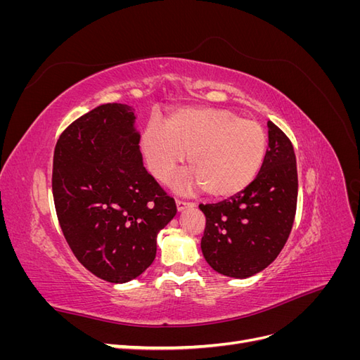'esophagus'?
<instances>
[{
    "mask_svg": "<svg viewBox=\"0 0 360 360\" xmlns=\"http://www.w3.org/2000/svg\"><path fill=\"white\" fill-rule=\"evenodd\" d=\"M176 205H177V212H183V210H186V209H192V207H193L195 204H193V202H186V201L177 200V201H176Z\"/></svg>",
    "mask_w": 360,
    "mask_h": 360,
    "instance_id": "34e87169",
    "label": "esophagus"
}]
</instances>
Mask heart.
Here are the masks:
<instances>
[{"instance_id":"heart-1","label":"heart","mask_w":360,"mask_h":360,"mask_svg":"<svg viewBox=\"0 0 360 360\" xmlns=\"http://www.w3.org/2000/svg\"><path fill=\"white\" fill-rule=\"evenodd\" d=\"M139 148L159 181H167L188 153L192 172L177 186L198 184L212 197L226 198L255 179L266 155V134L255 120L238 118L228 110L186 108L174 112L167 127L150 122Z\"/></svg>"}]
</instances>
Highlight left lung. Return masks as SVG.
I'll return each instance as SVG.
<instances>
[{
    "label": "left lung",
    "instance_id": "obj_1",
    "mask_svg": "<svg viewBox=\"0 0 360 360\" xmlns=\"http://www.w3.org/2000/svg\"><path fill=\"white\" fill-rule=\"evenodd\" d=\"M263 165L246 189L217 204H201V250L224 276L245 279L264 270L284 248L297 204V167L290 139L271 122Z\"/></svg>",
    "mask_w": 360,
    "mask_h": 360
}]
</instances>
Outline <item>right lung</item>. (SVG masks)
<instances>
[{"instance_id": "1", "label": "right lung", "mask_w": 360, "mask_h": 360, "mask_svg": "<svg viewBox=\"0 0 360 360\" xmlns=\"http://www.w3.org/2000/svg\"><path fill=\"white\" fill-rule=\"evenodd\" d=\"M135 120L129 105L97 106L64 130L53 153L63 234L79 263L112 284L150 267L158 234L177 213L143 165Z\"/></svg>"}]
</instances>
